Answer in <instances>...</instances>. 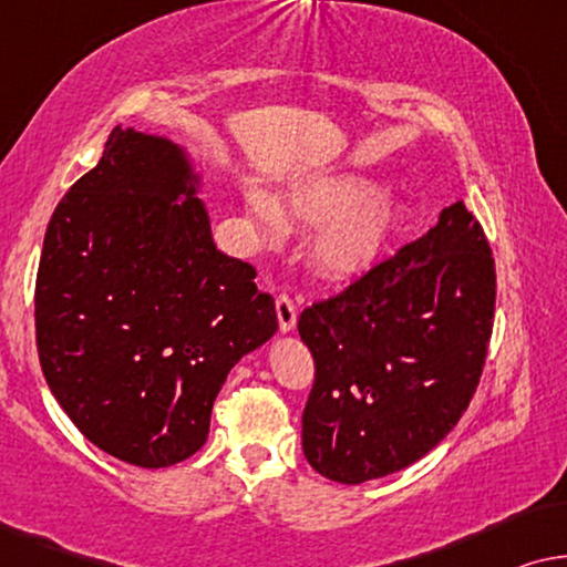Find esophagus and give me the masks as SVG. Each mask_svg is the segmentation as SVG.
I'll return each mask as SVG.
<instances>
[{
    "instance_id": "1",
    "label": "esophagus",
    "mask_w": 567,
    "mask_h": 567,
    "mask_svg": "<svg viewBox=\"0 0 567 567\" xmlns=\"http://www.w3.org/2000/svg\"><path fill=\"white\" fill-rule=\"evenodd\" d=\"M277 308V321H280V331H292L295 321H298V308H295V300L287 292H280L275 300Z\"/></svg>"
}]
</instances>
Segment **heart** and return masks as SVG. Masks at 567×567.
Here are the masks:
<instances>
[{
  "label": "heart",
  "mask_w": 567,
  "mask_h": 567,
  "mask_svg": "<svg viewBox=\"0 0 567 567\" xmlns=\"http://www.w3.org/2000/svg\"><path fill=\"white\" fill-rule=\"evenodd\" d=\"M249 207L265 234L282 228V213L272 197L254 189ZM292 220L318 226L308 259L321 277L349 280L378 265L398 226V207L378 195V182L364 174H326L290 193Z\"/></svg>",
  "instance_id": "heart-1"
}]
</instances>
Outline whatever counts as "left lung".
<instances>
[{
  "label": "left lung",
  "mask_w": 567,
  "mask_h": 567,
  "mask_svg": "<svg viewBox=\"0 0 567 567\" xmlns=\"http://www.w3.org/2000/svg\"><path fill=\"white\" fill-rule=\"evenodd\" d=\"M496 265L465 203L298 318L316 362L302 452L357 485L409 467L452 432L481 382Z\"/></svg>",
  "instance_id": "obj_1"
}]
</instances>
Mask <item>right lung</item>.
Wrapping results in <instances>:
<instances>
[{
    "mask_svg": "<svg viewBox=\"0 0 567 567\" xmlns=\"http://www.w3.org/2000/svg\"><path fill=\"white\" fill-rule=\"evenodd\" d=\"M172 141L117 125L55 205L35 280L48 388L92 444L169 467L207 440L230 367L277 331L249 261L215 249Z\"/></svg>",
    "mask_w": 567,
    "mask_h": 567,
    "instance_id": "obj_1",
    "label": "right lung"
}]
</instances>
